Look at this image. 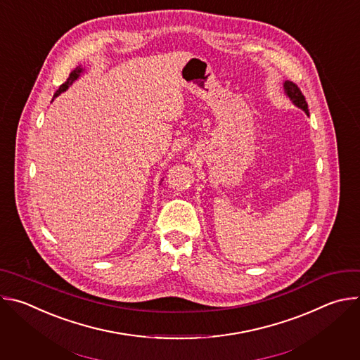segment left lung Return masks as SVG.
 Wrapping results in <instances>:
<instances>
[{
  "instance_id": "1",
  "label": "left lung",
  "mask_w": 360,
  "mask_h": 360,
  "mask_svg": "<svg viewBox=\"0 0 360 360\" xmlns=\"http://www.w3.org/2000/svg\"><path fill=\"white\" fill-rule=\"evenodd\" d=\"M283 91H285L286 96L292 101V104L295 107L300 108L302 111H304V114L309 117V110H307V102L304 101V96L300 92V89L297 88V85L290 82V81H285L283 82Z\"/></svg>"
}]
</instances>
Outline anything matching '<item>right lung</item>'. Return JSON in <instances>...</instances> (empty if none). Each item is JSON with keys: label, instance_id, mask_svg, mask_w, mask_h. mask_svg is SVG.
Returning a JSON list of instances; mask_svg holds the SVG:
<instances>
[{"label": "right lung", "instance_id": "obj_1", "mask_svg": "<svg viewBox=\"0 0 360 360\" xmlns=\"http://www.w3.org/2000/svg\"><path fill=\"white\" fill-rule=\"evenodd\" d=\"M82 72H84V68L79 65V67H77L74 71H71V74H70V77H68V79L57 89V92L54 94V98H57L60 94H63L64 91H67L81 75H82Z\"/></svg>", "mask_w": 360, "mask_h": 360}]
</instances>
